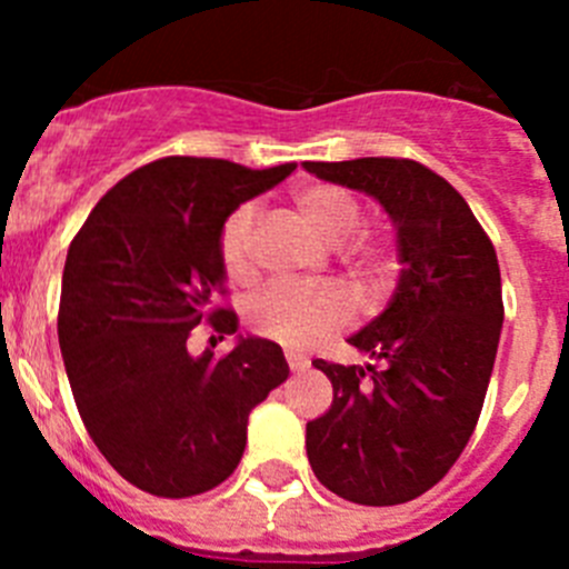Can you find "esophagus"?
Returning <instances> with one entry per match:
<instances>
[{
	"mask_svg": "<svg viewBox=\"0 0 569 569\" xmlns=\"http://www.w3.org/2000/svg\"><path fill=\"white\" fill-rule=\"evenodd\" d=\"M288 365H290V370H293V373H301V370H305V367L310 365L308 359H305V356H299V353H293V350H288Z\"/></svg>",
	"mask_w": 569,
	"mask_h": 569,
	"instance_id": "esophagus-1",
	"label": "esophagus"
}]
</instances>
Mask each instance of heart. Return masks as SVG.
I'll use <instances>...</instances> for the list:
<instances>
[{"instance_id":"b5f03b06","label":"heart","mask_w":569,"mask_h":569,"mask_svg":"<svg viewBox=\"0 0 569 569\" xmlns=\"http://www.w3.org/2000/svg\"><path fill=\"white\" fill-rule=\"evenodd\" d=\"M301 219L316 230L321 241L341 244L356 233L361 222V208L353 196L336 184H305L293 196ZM256 222L253 204H241L224 219L219 233V261L228 279L244 281L253 273L250 259V230ZM365 273H379V250H365L359 259ZM248 325L264 339H273L288 347H310L316 341L339 333L353 321V301L339 288H293V284H273L250 299Z\"/></svg>"}]
</instances>
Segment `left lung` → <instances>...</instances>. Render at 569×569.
Masks as SVG:
<instances>
[{
  "mask_svg": "<svg viewBox=\"0 0 569 569\" xmlns=\"http://www.w3.org/2000/svg\"><path fill=\"white\" fill-rule=\"evenodd\" d=\"M301 168L376 199L401 264L387 308L347 339L373 365L313 361L333 405L308 421L310 467L353 505H405L445 479L476 430L505 321L499 259L459 190L425 164Z\"/></svg>",
  "mask_w": 569,
  "mask_h": 569,
  "instance_id": "left-lung-1",
  "label": "left lung"
}]
</instances>
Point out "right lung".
<instances>
[{"mask_svg": "<svg viewBox=\"0 0 569 569\" xmlns=\"http://www.w3.org/2000/svg\"><path fill=\"white\" fill-rule=\"evenodd\" d=\"M293 170L168 156L110 188L70 241L64 370L90 439L139 490L188 499L222 485L248 445L250 410L288 379L281 347L236 333L239 319L213 296L228 281L224 219ZM204 318L237 336L224 360L187 350Z\"/></svg>", "mask_w": 569, "mask_h": 569, "instance_id": "add662e5", "label": "right lung"}]
</instances>
